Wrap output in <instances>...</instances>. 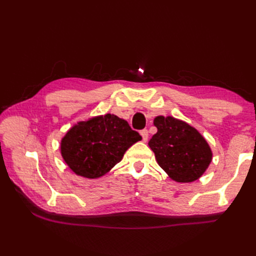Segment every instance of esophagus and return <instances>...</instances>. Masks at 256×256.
<instances>
[{
    "label": "esophagus",
    "instance_id": "1",
    "mask_svg": "<svg viewBox=\"0 0 256 256\" xmlns=\"http://www.w3.org/2000/svg\"><path fill=\"white\" fill-rule=\"evenodd\" d=\"M140 134L142 136V138H143V142H146L147 138H148V131H147L146 129H143L140 131Z\"/></svg>",
    "mask_w": 256,
    "mask_h": 256
}]
</instances>
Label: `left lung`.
Wrapping results in <instances>:
<instances>
[{"label": "left lung", "instance_id": "8db88e82", "mask_svg": "<svg viewBox=\"0 0 256 256\" xmlns=\"http://www.w3.org/2000/svg\"><path fill=\"white\" fill-rule=\"evenodd\" d=\"M157 134L148 145L160 168L177 182H192L202 176L212 160L205 138L184 120L159 115L154 120Z\"/></svg>", "mask_w": 256, "mask_h": 256}]
</instances>
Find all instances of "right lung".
I'll return each mask as SVG.
<instances>
[{
	"label": "right lung",
	"mask_w": 256,
	"mask_h": 256,
	"mask_svg": "<svg viewBox=\"0 0 256 256\" xmlns=\"http://www.w3.org/2000/svg\"><path fill=\"white\" fill-rule=\"evenodd\" d=\"M142 136L118 116L108 113L81 120L62 138L60 154L72 171L95 180L106 174Z\"/></svg>",
	"instance_id": "right-lung-1"
}]
</instances>
